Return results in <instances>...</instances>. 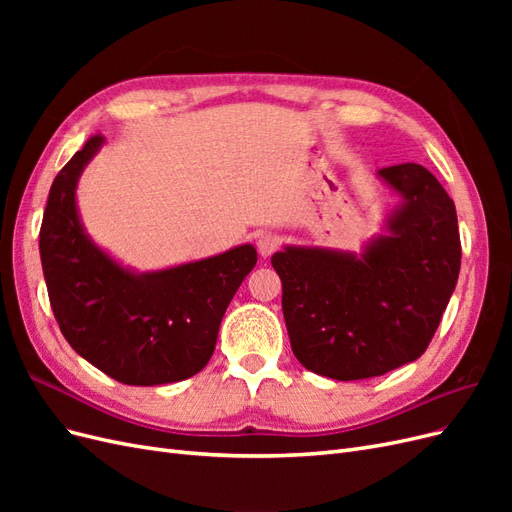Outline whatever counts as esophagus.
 <instances>
[{"instance_id":"obj_1","label":"esophagus","mask_w":512,"mask_h":512,"mask_svg":"<svg viewBox=\"0 0 512 512\" xmlns=\"http://www.w3.org/2000/svg\"><path fill=\"white\" fill-rule=\"evenodd\" d=\"M256 247L262 258H269L273 252H277V247H280V239H277V235H273V232H262L256 241Z\"/></svg>"}]
</instances>
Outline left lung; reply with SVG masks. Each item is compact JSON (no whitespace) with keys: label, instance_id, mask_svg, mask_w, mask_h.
Wrapping results in <instances>:
<instances>
[{"label":"left lung","instance_id":"1","mask_svg":"<svg viewBox=\"0 0 512 512\" xmlns=\"http://www.w3.org/2000/svg\"><path fill=\"white\" fill-rule=\"evenodd\" d=\"M378 175L401 194L391 235L361 258L286 247L271 258L299 363L333 380L382 376L421 356L438 331L461 267L453 198L421 164Z\"/></svg>","mask_w":512,"mask_h":512}]
</instances>
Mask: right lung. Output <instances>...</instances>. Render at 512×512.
<instances>
[{"mask_svg": "<svg viewBox=\"0 0 512 512\" xmlns=\"http://www.w3.org/2000/svg\"><path fill=\"white\" fill-rule=\"evenodd\" d=\"M104 143L89 136L59 170L40 226V258L55 320L68 344L121 384L179 382L203 369L230 299L256 265L252 245L136 275L91 243L74 190Z\"/></svg>", "mask_w": 512, "mask_h": 512, "instance_id": "right-lung-1", "label": "right lung"}]
</instances>
